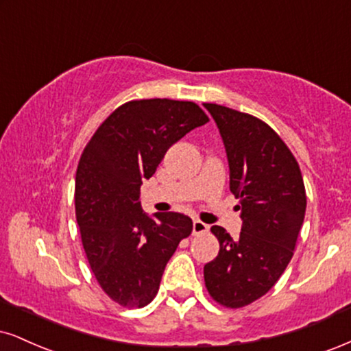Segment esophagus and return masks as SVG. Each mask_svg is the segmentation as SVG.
<instances>
[{
	"mask_svg": "<svg viewBox=\"0 0 351 351\" xmlns=\"http://www.w3.org/2000/svg\"><path fill=\"white\" fill-rule=\"evenodd\" d=\"M208 231V224H205L200 219L193 221V234H203V232Z\"/></svg>",
	"mask_w": 351,
	"mask_h": 351,
	"instance_id": "1",
	"label": "esophagus"
}]
</instances>
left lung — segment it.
Returning <instances> with one entry per match:
<instances>
[{"label":"left lung","mask_w":351,"mask_h":351,"mask_svg":"<svg viewBox=\"0 0 351 351\" xmlns=\"http://www.w3.org/2000/svg\"><path fill=\"white\" fill-rule=\"evenodd\" d=\"M203 106L223 138L242 219L237 239L211 228L219 252L203 275L210 296L237 309L265 295L288 267L304 221L306 190L295 156L265 122L218 104Z\"/></svg>","instance_id":"left-lung-1"}]
</instances>
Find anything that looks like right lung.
Returning <instances> with one entry per match:
<instances>
[{"mask_svg": "<svg viewBox=\"0 0 351 351\" xmlns=\"http://www.w3.org/2000/svg\"><path fill=\"white\" fill-rule=\"evenodd\" d=\"M208 122L195 102L130 101L104 120L76 171V221L97 283L123 308L154 300L164 268L192 219L167 211L148 216L140 187L174 143Z\"/></svg>", "mask_w": 351, "mask_h": 351, "instance_id": "obj_1", "label": "right lung"}]
</instances>
